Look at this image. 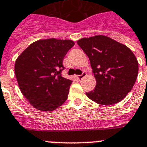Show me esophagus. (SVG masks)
<instances>
[{"instance_id":"obj_1","label":"esophagus","mask_w":147,"mask_h":147,"mask_svg":"<svg viewBox=\"0 0 147 147\" xmlns=\"http://www.w3.org/2000/svg\"><path fill=\"white\" fill-rule=\"evenodd\" d=\"M86 75V72H83V73H82L81 75H78V80H80V79L83 78V77H85Z\"/></svg>"}]
</instances>
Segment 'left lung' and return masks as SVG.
<instances>
[{
  "label": "left lung",
  "instance_id": "1",
  "mask_svg": "<svg viewBox=\"0 0 147 147\" xmlns=\"http://www.w3.org/2000/svg\"><path fill=\"white\" fill-rule=\"evenodd\" d=\"M78 45L88 57L96 80L94 89L86 93L103 105H111L125 98L133 88L138 63L131 50L105 36L83 38Z\"/></svg>",
  "mask_w": 147,
  "mask_h": 147
}]
</instances>
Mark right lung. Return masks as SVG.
<instances>
[{
  "label": "right lung",
  "instance_id": "right-lung-1",
  "mask_svg": "<svg viewBox=\"0 0 147 147\" xmlns=\"http://www.w3.org/2000/svg\"><path fill=\"white\" fill-rule=\"evenodd\" d=\"M75 43L56 39L36 41L15 61L14 72L20 91L34 108L55 110L67 100L72 80L63 78V60Z\"/></svg>",
  "mask_w": 147,
  "mask_h": 147
}]
</instances>
